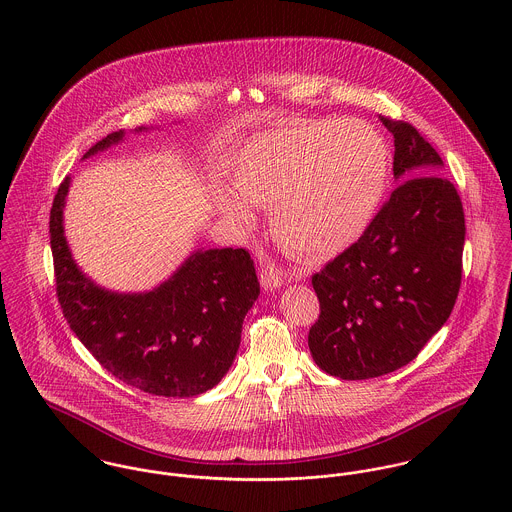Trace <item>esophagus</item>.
Instances as JSON below:
<instances>
[{"label":"esophagus","instance_id":"34e87169","mask_svg":"<svg viewBox=\"0 0 512 512\" xmlns=\"http://www.w3.org/2000/svg\"><path fill=\"white\" fill-rule=\"evenodd\" d=\"M284 282H286L284 270L278 268L276 264H268L266 268H262V272H260V284H262L264 290H278Z\"/></svg>","mask_w":512,"mask_h":512}]
</instances>
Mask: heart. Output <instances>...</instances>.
I'll return each mask as SVG.
<instances>
[{"label": "heart", "instance_id": "1", "mask_svg": "<svg viewBox=\"0 0 512 512\" xmlns=\"http://www.w3.org/2000/svg\"><path fill=\"white\" fill-rule=\"evenodd\" d=\"M390 177V147L361 120H317L274 128L240 149L232 189L217 209L238 228L270 207L276 240L297 258L327 260L361 240Z\"/></svg>", "mask_w": 512, "mask_h": 512}]
</instances>
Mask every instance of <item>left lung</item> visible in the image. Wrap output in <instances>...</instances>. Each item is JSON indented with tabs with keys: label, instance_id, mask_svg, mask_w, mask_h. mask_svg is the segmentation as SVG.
I'll return each instance as SVG.
<instances>
[{
	"label": "left lung",
	"instance_id": "1",
	"mask_svg": "<svg viewBox=\"0 0 512 512\" xmlns=\"http://www.w3.org/2000/svg\"><path fill=\"white\" fill-rule=\"evenodd\" d=\"M380 120L394 138L398 187L361 240L311 278L321 313L307 345L315 365L343 380L414 361L461 286L465 217L443 161L414 126Z\"/></svg>",
	"mask_w": 512,
	"mask_h": 512
}]
</instances>
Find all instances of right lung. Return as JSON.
<instances>
[{
  "instance_id": "right-lung-1",
  "label": "right lung",
  "mask_w": 512,
  "mask_h": 512,
  "mask_svg": "<svg viewBox=\"0 0 512 512\" xmlns=\"http://www.w3.org/2000/svg\"><path fill=\"white\" fill-rule=\"evenodd\" d=\"M124 136V130L106 136L82 159ZM69 187L71 177H65L49 232L57 295L74 335L110 374L147 394L189 398L217 386L234 363L242 321L260 295L250 254L244 248H201L149 292L106 290L80 270L67 242Z\"/></svg>"
}]
</instances>
